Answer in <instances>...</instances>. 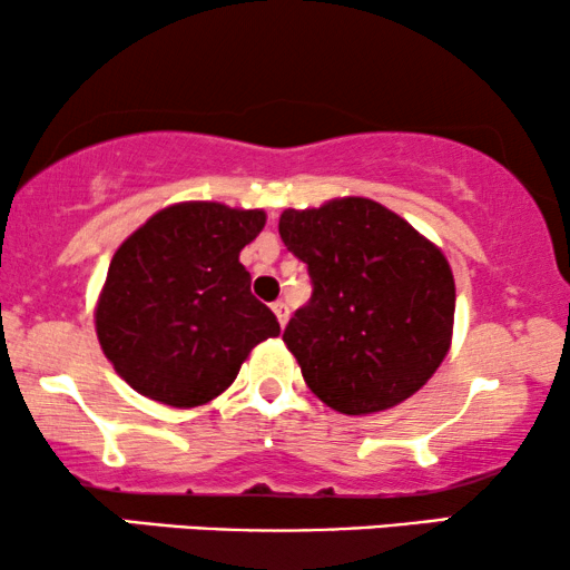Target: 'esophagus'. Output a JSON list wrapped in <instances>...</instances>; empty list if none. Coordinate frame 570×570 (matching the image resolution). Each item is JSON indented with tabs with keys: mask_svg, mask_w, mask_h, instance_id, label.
I'll use <instances>...</instances> for the list:
<instances>
[{
	"mask_svg": "<svg viewBox=\"0 0 570 570\" xmlns=\"http://www.w3.org/2000/svg\"><path fill=\"white\" fill-rule=\"evenodd\" d=\"M272 312H275L279 327H285V322H287V303L285 301H275V303H272Z\"/></svg>",
	"mask_w": 570,
	"mask_h": 570,
	"instance_id": "34e87169",
	"label": "esophagus"
}]
</instances>
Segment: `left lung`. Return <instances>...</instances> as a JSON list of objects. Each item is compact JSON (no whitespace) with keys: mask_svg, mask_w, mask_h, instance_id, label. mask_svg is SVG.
Returning <instances> with one entry per match:
<instances>
[{"mask_svg":"<svg viewBox=\"0 0 570 570\" xmlns=\"http://www.w3.org/2000/svg\"><path fill=\"white\" fill-rule=\"evenodd\" d=\"M279 238L314 293L285 327L308 390L348 416L403 403L450 351L455 283L448 258L372 198L285 209Z\"/></svg>","mask_w":570,"mask_h":570,"instance_id":"left-lung-1","label":"left lung"}]
</instances>
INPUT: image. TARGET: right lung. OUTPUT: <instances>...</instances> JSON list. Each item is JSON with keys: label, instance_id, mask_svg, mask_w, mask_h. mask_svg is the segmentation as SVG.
<instances>
[{"label": "right lung", "instance_id": "1", "mask_svg": "<svg viewBox=\"0 0 570 570\" xmlns=\"http://www.w3.org/2000/svg\"><path fill=\"white\" fill-rule=\"evenodd\" d=\"M264 222L262 209L183 202L117 248L96 303V335L136 393L196 409L230 387L262 340L279 335L240 264Z\"/></svg>", "mask_w": 570, "mask_h": 570}]
</instances>
